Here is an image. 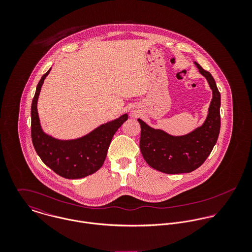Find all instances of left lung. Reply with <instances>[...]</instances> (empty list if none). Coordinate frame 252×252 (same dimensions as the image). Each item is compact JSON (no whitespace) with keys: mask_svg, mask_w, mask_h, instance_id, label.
I'll list each match as a JSON object with an SVG mask.
<instances>
[{"mask_svg":"<svg viewBox=\"0 0 252 252\" xmlns=\"http://www.w3.org/2000/svg\"><path fill=\"white\" fill-rule=\"evenodd\" d=\"M213 90L208 116L202 126L184 136H172L148 126L142 119L140 148L146 163L165 174L190 173L211 154L220 131V93L213 75L194 62Z\"/></svg>","mask_w":252,"mask_h":252,"instance_id":"8db88e82","label":"left lung"}]
</instances>
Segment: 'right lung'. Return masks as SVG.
<instances>
[{
	"label": "right lung",
	"mask_w": 252,
	"mask_h": 252,
	"mask_svg": "<svg viewBox=\"0 0 252 252\" xmlns=\"http://www.w3.org/2000/svg\"><path fill=\"white\" fill-rule=\"evenodd\" d=\"M51 68L36 85L31 108L32 142L41 161L60 177L69 180L82 179L96 173L104 164L108 146L118 128L128 119L125 113L103 124L91 133L76 140L62 141L45 134L39 123L37 99L43 81Z\"/></svg>",
	"instance_id": "right-lung-1"
}]
</instances>
